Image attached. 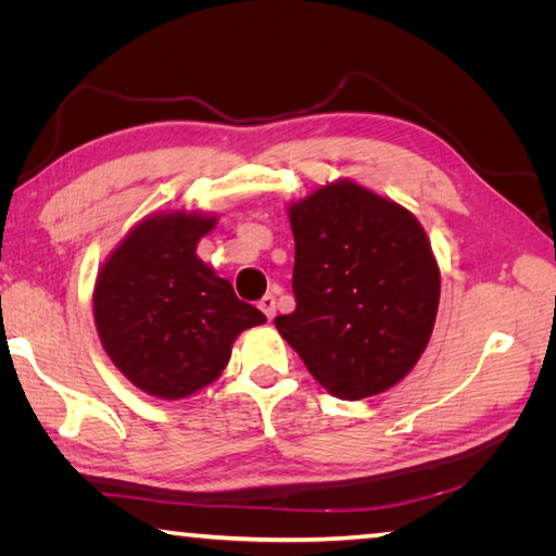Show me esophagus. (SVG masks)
<instances>
[{
  "label": "esophagus",
  "instance_id": "1",
  "mask_svg": "<svg viewBox=\"0 0 556 556\" xmlns=\"http://www.w3.org/2000/svg\"><path fill=\"white\" fill-rule=\"evenodd\" d=\"M260 308H262V312H265V316H267V318H275V312H277V299L271 296V294L262 296V299H260Z\"/></svg>",
  "mask_w": 556,
  "mask_h": 556
}]
</instances>
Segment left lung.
Segmentation results:
<instances>
[{"label":"left lung","instance_id":"obj_1","mask_svg":"<svg viewBox=\"0 0 556 556\" xmlns=\"http://www.w3.org/2000/svg\"><path fill=\"white\" fill-rule=\"evenodd\" d=\"M296 308L281 338L341 400L380 394L429 343L439 267L417 218L355 184H331L289 208Z\"/></svg>","mask_w":556,"mask_h":556}]
</instances>
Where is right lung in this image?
<instances>
[{"label": "right lung", "instance_id": "1", "mask_svg": "<svg viewBox=\"0 0 556 556\" xmlns=\"http://www.w3.org/2000/svg\"><path fill=\"white\" fill-rule=\"evenodd\" d=\"M213 225L203 215H152L98 277L92 304L100 341L125 378L154 397L181 400L211 384L238 333L267 321L195 255Z\"/></svg>", "mask_w": 556, "mask_h": 556}]
</instances>
